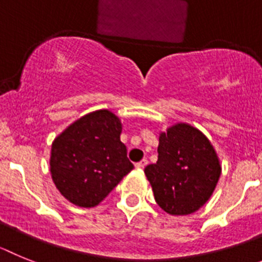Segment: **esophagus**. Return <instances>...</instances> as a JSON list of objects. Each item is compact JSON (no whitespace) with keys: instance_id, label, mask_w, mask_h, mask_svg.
<instances>
[{"instance_id":"34e87169","label":"esophagus","mask_w":262,"mask_h":262,"mask_svg":"<svg viewBox=\"0 0 262 262\" xmlns=\"http://www.w3.org/2000/svg\"><path fill=\"white\" fill-rule=\"evenodd\" d=\"M146 165H147V159H142V161L136 163V167H137V169H144Z\"/></svg>"}]
</instances>
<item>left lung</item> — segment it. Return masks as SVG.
<instances>
[{
    "label": "left lung",
    "instance_id": "8db88e82",
    "mask_svg": "<svg viewBox=\"0 0 262 262\" xmlns=\"http://www.w3.org/2000/svg\"><path fill=\"white\" fill-rule=\"evenodd\" d=\"M156 202L170 215L198 211L212 195L222 174L215 149L196 128L177 124L161 133L158 161L145 167Z\"/></svg>",
    "mask_w": 262,
    "mask_h": 262
}]
</instances>
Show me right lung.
I'll return each instance as SVG.
<instances>
[{
    "mask_svg": "<svg viewBox=\"0 0 262 262\" xmlns=\"http://www.w3.org/2000/svg\"><path fill=\"white\" fill-rule=\"evenodd\" d=\"M121 121L106 109L76 120L54 140L52 181L60 194L79 207H95L133 170L120 141Z\"/></svg>",
    "mask_w": 262,
    "mask_h": 262,
    "instance_id": "1",
    "label": "right lung"
}]
</instances>
